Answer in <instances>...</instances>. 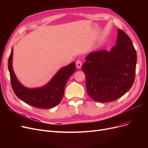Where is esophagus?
Returning a JSON list of instances; mask_svg holds the SVG:
<instances>
[{
    "label": "esophagus",
    "mask_w": 148,
    "mask_h": 148,
    "mask_svg": "<svg viewBox=\"0 0 148 148\" xmlns=\"http://www.w3.org/2000/svg\"><path fill=\"white\" fill-rule=\"evenodd\" d=\"M76 65H77V67L78 69H80L82 66V62L81 60H77V62H76Z\"/></svg>",
    "instance_id": "esophagus-1"
}]
</instances>
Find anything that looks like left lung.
Returning a JSON list of instances; mask_svg holds the SVG:
<instances>
[{
    "instance_id": "left-lung-1",
    "label": "left lung",
    "mask_w": 148,
    "mask_h": 148,
    "mask_svg": "<svg viewBox=\"0 0 148 148\" xmlns=\"http://www.w3.org/2000/svg\"><path fill=\"white\" fill-rule=\"evenodd\" d=\"M116 43L110 51L100 50L89 53L82 66L87 92L97 102L117 99L134 83L137 56L132 40L119 29Z\"/></svg>"
}]
</instances>
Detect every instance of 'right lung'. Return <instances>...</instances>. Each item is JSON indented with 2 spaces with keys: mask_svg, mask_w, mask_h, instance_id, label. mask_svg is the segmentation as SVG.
I'll use <instances>...</instances> for the list:
<instances>
[{
  "mask_svg": "<svg viewBox=\"0 0 148 148\" xmlns=\"http://www.w3.org/2000/svg\"><path fill=\"white\" fill-rule=\"evenodd\" d=\"M13 52L12 48L8 61V67L12 87L16 96L26 104L39 109L52 108L59 104L63 98L66 83L76 70L75 62L60 69L44 86L28 88L20 83L13 71Z\"/></svg>",
  "mask_w": 148,
  "mask_h": 148,
  "instance_id": "1",
  "label": "right lung"
}]
</instances>
